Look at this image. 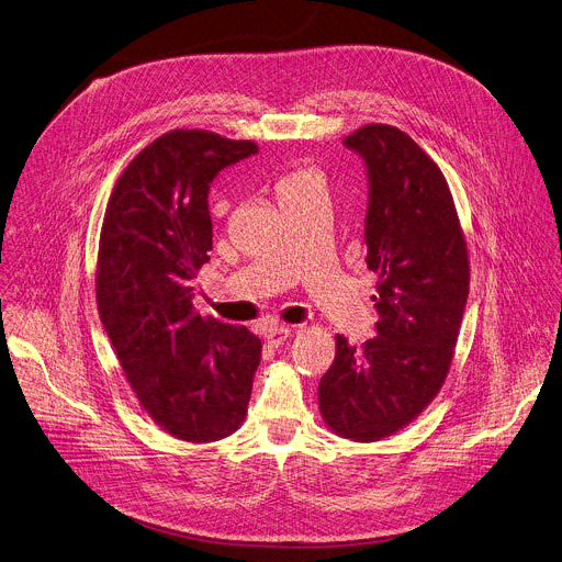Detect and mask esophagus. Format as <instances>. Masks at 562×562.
Here are the masks:
<instances>
[{"label": "esophagus", "mask_w": 562, "mask_h": 562, "mask_svg": "<svg viewBox=\"0 0 562 562\" xmlns=\"http://www.w3.org/2000/svg\"><path fill=\"white\" fill-rule=\"evenodd\" d=\"M290 327L288 325H272L268 331H266V340L270 347H279L283 345L288 338H290Z\"/></svg>", "instance_id": "1"}]
</instances>
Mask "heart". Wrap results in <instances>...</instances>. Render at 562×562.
Returning <instances> with one entry per match:
<instances>
[{
	"mask_svg": "<svg viewBox=\"0 0 562 562\" xmlns=\"http://www.w3.org/2000/svg\"><path fill=\"white\" fill-rule=\"evenodd\" d=\"M305 176H310V173H299V176H294L290 182H296V180H301V178H305ZM290 182H288V184H290Z\"/></svg>",
	"mask_w": 562,
	"mask_h": 562,
	"instance_id": "1",
	"label": "heart"
}]
</instances>
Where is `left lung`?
I'll use <instances>...</instances> for the list:
<instances>
[{"mask_svg":"<svg viewBox=\"0 0 562 562\" xmlns=\"http://www.w3.org/2000/svg\"><path fill=\"white\" fill-rule=\"evenodd\" d=\"M367 169V266L378 272L375 338L349 345L318 384V406L338 435H393L441 389L470 285L468 250L446 178L404 132L367 125L342 140Z\"/></svg>","mask_w":562,"mask_h":562,"instance_id":"8db88e82","label":"left lung"}]
</instances>
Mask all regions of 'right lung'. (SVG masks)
<instances>
[{
  "label": "right lung",
  "mask_w": 562,
  "mask_h": 562,
  "mask_svg": "<svg viewBox=\"0 0 562 562\" xmlns=\"http://www.w3.org/2000/svg\"><path fill=\"white\" fill-rule=\"evenodd\" d=\"M255 154L250 140L169 132L132 160L103 220V327L143 408L184 441H217L239 428L261 360L252 331L193 307V281L213 250L211 184Z\"/></svg>",
  "instance_id": "obj_1"
}]
</instances>
